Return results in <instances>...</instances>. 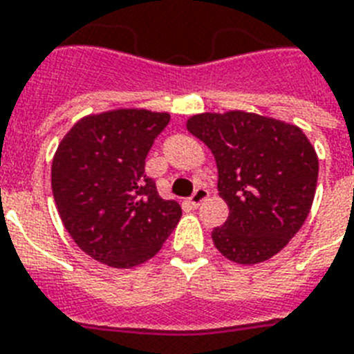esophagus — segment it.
I'll use <instances>...</instances> for the list:
<instances>
[{
	"label": "esophagus",
	"instance_id": "obj_1",
	"mask_svg": "<svg viewBox=\"0 0 354 354\" xmlns=\"http://www.w3.org/2000/svg\"><path fill=\"white\" fill-rule=\"evenodd\" d=\"M207 198H209V191L203 189V187H198L196 191H194V194L189 198V202H191L192 207H200L203 202H205Z\"/></svg>",
	"mask_w": 354,
	"mask_h": 354
}]
</instances>
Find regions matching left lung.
Here are the masks:
<instances>
[{"instance_id":"left-lung-1","label":"left lung","mask_w":354,"mask_h":354,"mask_svg":"<svg viewBox=\"0 0 354 354\" xmlns=\"http://www.w3.org/2000/svg\"><path fill=\"white\" fill-rule=\"evenodd\" d=\"M187 131L211 149L218 194L229 207L212 242L227 260L252 266L289 243L311 211L318 156L300 127L254 112H203Z\"/></svg>"}]
</instances>
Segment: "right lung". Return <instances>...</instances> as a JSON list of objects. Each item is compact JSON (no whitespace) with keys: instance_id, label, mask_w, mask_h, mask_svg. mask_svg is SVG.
<instances>
[{"instance_id":"obj_1","label":"right lung","mask_w":354,"mask_h":354,"mask_svg":"<svg viewBox=\"0 0 354 354\" xmlns=\"http://www.w3.org/2000/svg\"><path fill=\"white\" fill-rule=\"evenodd\" d=\"M167 112L116 109L82 118L53 160V194L63 225L94 260L131 269L151 260L182 218L145 176L154 138Z\"/></svg>"}]
</instances>
